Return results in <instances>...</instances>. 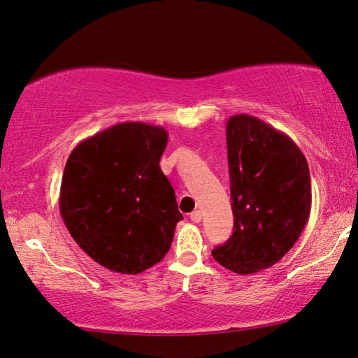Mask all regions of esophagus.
Segmentation results:
<instances>
[{"label": "esophagus", "mask_w": 358, "mask_h": 358, "mask_svg": "<svg viewBox=\"0 0 358 358\" xmlns=\"http://www.w3.org/2000/svg\"><path fill=\"white\" fill-rule=\"evenodd\" d=\"M190 221L192 222H195V224H198L201 221V213L200 211H194V213H190Z\"/></svg>", "instance_id": "obj_1"}]
</instances>
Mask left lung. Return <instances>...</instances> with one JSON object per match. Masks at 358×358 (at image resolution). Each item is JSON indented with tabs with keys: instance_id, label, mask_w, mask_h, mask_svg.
<instances>
[{
	"instance_id": "1",
	"label": "left lung",
	"mask_w": 358,
	"mask_h": 358,
	"mask_svg": "<svg viewBox=\"0 0 358 358\" xmlns=\"http://www.w3.org/2000/svg\"><path fill=\"white\" fill-rule=\"evenodd\" d=\"M234 234L211 251L235 273L264 271L293 248L312 205L309 164L289 137L251 115L227 126Z\"/></svg>"
}]
</instances>
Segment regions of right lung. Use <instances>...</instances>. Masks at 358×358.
Wrapping results in <instances>:
<instances>
[{
	"label": "right lung",
	"mask_w": 358,
	"mask_h": 358,
	"mask_svg": "<svg viewBox=\"0 0 358 358\" xmlns=\"http://www.w3.org/2000/svg\"><path fill=\"white\" fill-rule=\"evenodd\" d=\"M168 144L162 126L118 123L71 150L60 184L65 227L91 259L136 275L160 262L182 221L160 168Z\"/></svg>",
	"instance_id": "add662e5"
}]
</instances>
